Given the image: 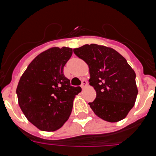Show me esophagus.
<instances>
[{"instance_id":"1","label":"esophagus","mask_w":156,"mask_h":156,"mask_svg":"<svg viewBox=\"0 0 156 156\" xmlns=\"http://www.w3.org/2000/svg\"><path fill=\"white\" fill-rule=\"evenodd\" d=\"M87 86V81L86 80H83L82 81V84H81V87H82V89H84Z\"/></svg>"}]
</instances>
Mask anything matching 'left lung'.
Segmentation results:
<instances>
[{
  "instance_id": "obj_1",
  "label": "left lung",
  "mask_w": 156,
  "mask_h": 156,
  "mask_svg": "<svg viewBox=\"0 0 156 156\" xmlns=\"http://www.w3.org/2000/svg\"><path fill=\"white\" fill-rule=\"evenodd\" d=\"M73 52L89 67V82L97 96L88 104L95 115L111 122L126 118L138 90L135 72L125 58L113 48L95 44L75 48Z\"/></svg>"
}]
</instances>
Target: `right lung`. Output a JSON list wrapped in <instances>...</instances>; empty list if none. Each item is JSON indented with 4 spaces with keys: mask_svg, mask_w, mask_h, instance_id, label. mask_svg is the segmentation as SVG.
Returning a JSON list of instances; mask_svg holds the SVG:
<instances>
[{
    "mask_svg": "<svg viewBox=\"0 0 156 156\" xmlns=\"http://www.w3.org/2000/svg\"><path fill=\"white\" fill-rule=\"evenodd\" d=\"M73 55L70 48H51L30 63L20 77L16 93L27 119L44 131H55L71 114L80 87L70 86L63 69Z\"/></svg>",
    "mask_w": 156,
    "mask_h": 156,
    "instance_id": "right-lung-1",
    "label": "right lung"
}]
</instances>
